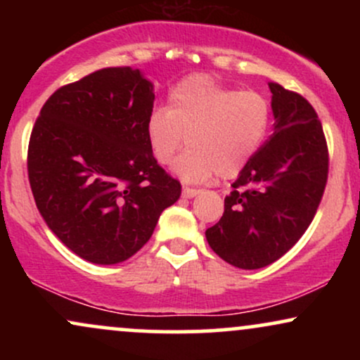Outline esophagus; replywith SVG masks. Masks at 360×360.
<instances>
[{
  "instance_id": "34e87169",
  "label": "esophagus",
  "mask_w": 360,
  "mask_h": 360,
  "mask_svg": "<svg viewBox=\"0 0 360 360\" xmlns=\"http://www.w3.org/2000/svg\"><path fill=\"white\" fill-rule=\"evenodd\" d=\"M198 193H200V191H198V189H194V188H188V186L183 188V198H188V200H191V198L196 196Z\"/></svg>"
}]
</instances>
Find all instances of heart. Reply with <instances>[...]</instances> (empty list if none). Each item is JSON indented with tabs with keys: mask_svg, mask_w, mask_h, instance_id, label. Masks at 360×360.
Listing matches in <instances>:
<instances>
[{
	"mask_svg": "<svg viewBox=\"0 0 360 360\" xmlns=\"http://www.w3.org/2000/svg\"><path fill=\"white\" fill-rule=\"evenodd\" d=\"M271 122L269 101L257 91H235L208 76H189L167 96V110L147 120V140L160 164H171L188 137L191 147L176 162L186 183L240 174L262 146Z\"/></svg>",
	"mask_w": 360,
	"mask_h": 360,
	"instance_id": "heart-1",
	"label": "heart"
}]
</instances>
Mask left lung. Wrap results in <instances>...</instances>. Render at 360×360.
I'll use <instances>...</instances> for the list:
<instances>
[{"label":"left lung","mask_w":360,"mask_h":360,"mask_svg":"<svg viewBox=\"0 0 360 360\" xmlns=\"http://www.w3.org/2000/svg\"><path fill=\"white\" fill-rule=\"evenodd\" d=\"M274 131L242 169L225 212L206 230L217 255L238 269L283 257L315 217L328 177V148L313 106L269 82Z\"/></svg>","instance_id":"left-lung-1"}]
</instances>
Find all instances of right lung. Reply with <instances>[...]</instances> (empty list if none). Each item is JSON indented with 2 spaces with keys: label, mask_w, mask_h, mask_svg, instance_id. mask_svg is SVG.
Segmentation results:
<instances>
[{
  "label": "right lung",
  "mask_w": 360,
  "mask_h": 360,
  "mask_svg": "<svg viewBox=\"0 0 360 360\" xmlns=\"http://www.w3.org/2000/svg\"><path fill=\"white\" fill-rule=\"evenodd\" d=\"M154 84L139 69L106 68L45 101L28 143L37 208L59 240L101 266L137 254L181 196L147 140Z\"/></svg>",
  "instance_id": "1"
}]
</instances>
